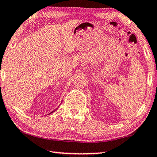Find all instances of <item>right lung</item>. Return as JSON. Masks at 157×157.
I'll return each mask as SVG.
<instances>
[{
  "label": "right lung",
  "mask_w": 157,
  "mask_h": 157,
  "mask_svg": "<svg viewBox=\"0 0 157 157\" xmlns=\"http://www.w3.org/2000/svg\"><path fill=\"white\" fill-rule=\"evenodd\" d=\"M55 111H56V110H55ZM51 113H52V112H51Z\"/></svg>",
  "instance_id": "obj_1"
}]
</instances>
